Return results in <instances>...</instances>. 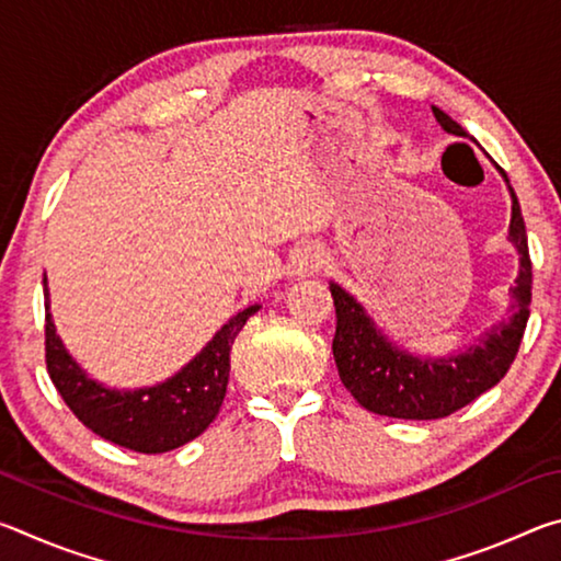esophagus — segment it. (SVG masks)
<instances>
[{
	"label": "esophagus",
	"mask_w": 561,
	"mask_h": 561,
	"mask_svg": "<svg viewBox=\"0 0 561 561\" xmlns=\"http://www.w3.org/2000/svg\"><path fill=\"white\" fill-rule=\"evenodd\" d=\"M321 264H324V252L319 244H299L289 260V274L291 277H311L321 270Z\"/></svg>",
	"instance_id": "1"
}]
</instances>
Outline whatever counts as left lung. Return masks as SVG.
Returning a JSON list of instances; mask_svg holds the SVG:
<instances>
[{
	"mask_svg": "<svg viewBox=\"0 0 561 561\" xmlns=\"http://www.w3.org/2000/svg\"><path fill=\"white\" fill-rule=\"evenodd\" d=\"M433 116L443 130L468 138L460 123H455L448 113L433 106ZM502 178L510 187L507 175L502 173ZM510 197L512 220L507 240L519 254V274L512 287V314L485 331L480 344H470L458 354L440 358L408 354L405 348L388 341L356 297H351L336 282L329 284L336 307V336L331 348H334L339 378L366 411L403 417V421H435L472 403L510 371L519 341L525 336L531 301V262L525 220L512 187Z\"/></svg>",
	"mask_w": 561,
	"mask_h": 561,
	"instance_id": "obj_1",
	"label": "left lung"
}]
</instances>
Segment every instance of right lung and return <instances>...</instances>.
<instances>
[{"label":"right lung","mask_w":561,"mask_h":561,"mask_svg":"<svg viewBox=\"0 0 561 561\" xmlns=\"http://www.w3.org/2000/svg\"><path fill=\"white\" fill-rule=\"evenodd\" d=\"M46 304V371L73 415L103 440L121 448L156 455L175 450L197 438L210 425L227 393L230 351L247 319L257 314L252 304L227 321L213 341L168 381L138 391L108 388L83 371L56 336L49 314V289L44 279Z\"/></svg>","instance_id":"obj_1"}]
</instances>
